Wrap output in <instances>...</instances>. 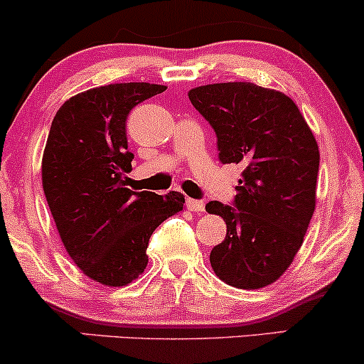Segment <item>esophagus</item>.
<instances>
[{
	"instance_id": "esophagus-1",
	"label": "esophagus",
	"mask_w": 364,
	"mask_h": 364,
	"mask_svg": "<svg viewBox=\"0 0 364 364\" xmlns=\"http://www.w3.org/2000/svg\"><path fill=\"white\" fill-rule=\"evenodd\" d=\"M186 205H188V208L190 210H193V212H205V203L201 200H195V198H188L186 200Z\"/></svg>"
}]
</instances>
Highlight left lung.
I'll return each instance as SVG.
<instances>
[{
  "label": "left lung",
  "mask_w": 364,
  "mask_h": 364,
  "mask_svg": "<svg viewBox=\"0 0 364 364\" xmlns=\"http://www.w3.org/2000/svg\"><path fill=\"white\" fill-rule=\"evenodd\" d=\"M188 98L217 134L218 159L242 166L232 205L208 201L227 235L210 252L222 282L257 290L282 277L315 210L318 146L295 103L254 82H217Z\"/></svg>",
  "instance_id": "1"
}]
</instances>
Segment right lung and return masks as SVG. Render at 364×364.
Returning <instances> with one entry per match:
<instances>
[{
	"instance_id": "1",
	"label": "right lung",
	"mask_w": 364,
	"mask_h": 364,
	"mask_svg": "<svg viewBox=\"0 0 364 364\" xmlns=\"http://www.w3.org/2000/svg\"><path fill=\"white\" fill-rule=\"evenodd\" d=\"M164 90L151 82L93 87L69 98L52 120L43 193L74 264L105 287H125L144 273L152 232L185 203L178 191L163 196L125 188L134 159L127 117Z\"/></svg>"
}]
</instances>
